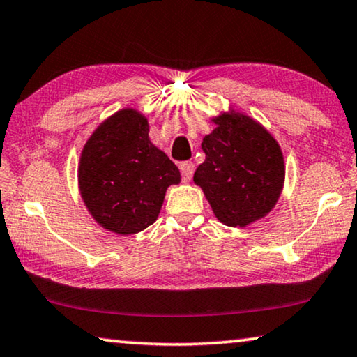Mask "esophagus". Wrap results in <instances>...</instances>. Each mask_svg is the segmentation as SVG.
Segmentation results:
<instances>
[{"instance_id": "esophagus-1", "label": "esophagus", "mask_w": 357, "mask_h": 357, "mask_svg": "<svg viewBox=\"0 0 357 357\" xmlns=\"http://www.w3.org/2000/svg\"><path fill=\"white\" fill-rule=\"evenodd\" d=\"M179 168H181V174H183V179L185 181V183L192 179V174H194V163L192 162H183Z\"/></svg>"}]
</instances>
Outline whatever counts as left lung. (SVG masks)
<instances>
[{"label":"left lung","mask_w":357,"mask_h":357,"mask_svg":"<svg viewBox=\"0 0 357 357\" xmlns=\"http://www.w3.org/2000/svg\"><path fill=\"white\" fill-rule=\"evenodd\" d=\"M205 135V162L194 173L220 222L248 227L275 207L284 181L280 145L267 129L244 114H222Z\"/></svg>","instance_id":"obj_1"}]
</instances>
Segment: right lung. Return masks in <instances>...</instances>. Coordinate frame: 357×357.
I'll use <instances>...</instances> for the list:
<instances>
[{
	"instance_id": "obj_1",
	"label": "right lung",
	"mask_w": 357,
	"mask_h": 357,
	"mask_svg": "<svg viewBox=\"0 0 357 357\" xmlns=\"http://www.w3.org/2000/svg\"><path fill=\"white\" fill-rule=\"evenodd\" d=\"M176 165L149 139V123L121 109L100 124L80 155L79 188L89 212L113 233L134 234L157 220Z\"/></svg>"
}]
</instances>
